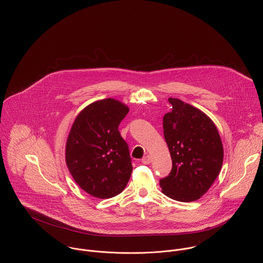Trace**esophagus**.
I'll return each instance as SVG.
<instances>
[{
  "mask_svg": "<svg viewBox=\"0 0 263 263\" xmlns=\"http://www.w3.org/2000/svg\"><path fill=\"white\" fill-rule=\"evenodd\" d=\"M151 156H149V155H145L142 159H141V162L143 163V164H148L149 162H151Z\"/></svg>",
  "mask_w": 263,
  "mask_h": 263,
  "instance_id": "obj_1",
  "label": "esophagus"
}]
</instances>
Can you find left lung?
I'll return each mask as SVG.
<instances>
[{
    "label": "left lung",
    "mask_w": 263,
    "mask_h": 263,
    "mask_svg": "<svg viewBox=\"0 0 263 263\" xmlns=\"http://www.w3.org/2000/svg\"><path fill=\"white\" fill-rule=\"evenodd\" d=\"M172 110L163 117L164 139L173 167L160 180L162 193L179 202H194L205 195L217 178L223 147L216 126L200 109L170 98Z\"/></svg>",
    "instance_id": "8db88e82"
}]
</instances>
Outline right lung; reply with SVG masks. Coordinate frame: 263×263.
I'll list each match as a JSON object with an SVG mask.
<instances>
[{
    "label": "right lung",
    "instance_id": "obj_1",
    "mask_svg": "<svg viewBox=\"0 0 263 263\" xmlns=\"http://www.w3.org/2000/svg\"><path fill=\"white\" fill-rule=\"evenodd\" d=\"M129 107L108 98L87 105L74 119L65 144L66 166L81 189L98 199L121 194L132 173L119 125Z\"/></svg>",
    "mask_w": 263,
    "mask_h": 263
}]
</instances>
